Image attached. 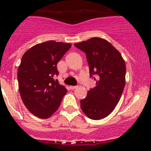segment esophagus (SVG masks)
<instances>
[{"label": "esophagus", "instance_id": "obj_1", "mask_svg": "<svg viewBox=\"0 0 151 151\" xmlns=\"http://www.w3.org/2000/svg\"><path fill=\"white\" fill-rule=\"evenodd\" d=\"M77 87V86H70V88L71 89H76Z\"/></svg>", "mask_w": 151, "mask_h": 151}]
</instances>
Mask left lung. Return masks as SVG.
<instances>
[{"instance_id": "1", "label": "left lung", "mask_w": 151, "mask_h": 151, "mask_svg": "<svg viewBox=\"0 0 151 151\" xmlns=\"http://www.w3.org/2000/svg\"><path fill=\"white\" fill-rule=\"evenodd\" d=\"M74 45L86 53L90 76L96 77H93L96 86L81 100V109L89 119H102L113 111L122 95L126 84L125 61L103 38H90Z\"/></svg>"}]
</instances>
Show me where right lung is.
<instances>
[{"instance_id":"obj_1","label":"right lung","mask_w":151,"mask_h":151,"mask_svg":"<svg viewBox=\"0 0 151 151\" xmlns=\"http://www.w3.org/2000/svg\"><path fill=\"white\" fill-rule=\"evenodd\" d=\"M71 46L47 41L32 47L22 56L18 70L19 92L26 108L35 116L50 118L67 93L65 86L56 79L57 65Z\"/></svg>"}]
</instances>
